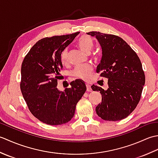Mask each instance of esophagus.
<instances>
[{"instance_id":"34e87169","label":"esophagus","mask_w":158,"mask_h":158,"mask_svg":"<svg viewBox=\"0 0 158 158\" xmlns=\"http://www.w3.org/2000/svg\"><path fill=\"white\" fill-rule=\"evenodd\" d=\"M86 88H87V91L88 92H92V89L91 88V86L88 84H86Z\"/></svg>"}]
</instances>
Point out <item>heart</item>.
I'll use <instances>...</instances> for the list:
<instances>
[{"label": "heart", "mask_w": 158, "mask_h": 158, "mask_svg": "<svg viewBox=\"0 0 158 158\" xmlns=\"http://www.w3.org/2000/svg\"><path fill=\"white\" fill-rule=\"evenodd\" d=\"M77 47L83 52L89 53L91 52L94 48V42L92 39L88 35L82 36L77 43ZM61 62L62 64H66L68 62V51L64 50L61 54ZM92 71V66L88 64L79 65L73 69L71 74L76 79L81 80H88L91 76Z\"/></svg>", "instance_id": "obj_1"}]
</instances>
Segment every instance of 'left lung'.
<instances>
[{
	"label": "left lung",
	"instance_id": "8db88e82",
	"mask_svg": "<svg viewBox=\"0 0 158 158\" xmlns=\"http://www.w3.org/2000/svg\"><path fill=\"white\" fill-rule=\"evenodd\" d=\"M102 48V58L96 72L108 79L109 88L105 90L93 85V91H100L102 102L96 112L106 121H119L135 109L140 101L145 76L141 62L136 52L118 36L89 32Z\"/></svg>",
	"mask_w": 158,
	"mask_h": 158
}]
</instances>
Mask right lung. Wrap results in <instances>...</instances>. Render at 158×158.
Listing matches in <instances>:
<instances>
[{
    "label": "right lung",
    "mask_w": 158,
    "mask_h": 158,
    "mask_svg": "<svg viewBox=\"0 0 158 158\" xmlns=\"http://www.w3.org/2000/svg\"><path fill=\"white\" fill-rule=\"evenodd\" d=\"M79 34L53 36L39 40L23 60L20 89L30 111L48 125L69 122L75 115L77 103L86 90L82 80L70 83L64 91L57 88L62 69V52Z\"/></svg>",
    "instance_id": "right-lung-1"
}]
</instances>
